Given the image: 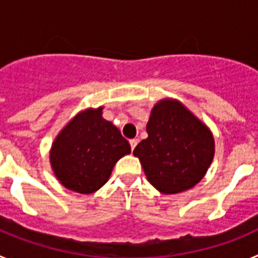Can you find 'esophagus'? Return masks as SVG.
I'll return each instance as SVG.
<instances>
[{
  "mask_svg": "<svg viewBox=\"0 0 258 258\" xmlns=\"http://www.w3.org/2000/svg\"><path fill=\"white\" fill-rule=\"evenodd\" d=\"M129 143H131L132 150H134V149H136L137 143H138V141H137V140H131V141H129Z\"/></svg>",
  "mask_w": 258,
  "mask_h": 258,
  "instance_id": "esophagus-1",
  "label": "esophagus"
}]
</instances>
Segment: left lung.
Listing matches in <instances>:
<instances>
[{
  "label": "left lung",
  "instance_id": "1",
  "mask_svg": "<svg viewBox=\"0 0 258 258\" xmlns=\"http://www.w3.org/2000/svg\"><path fill=\"white\" fill-rule=\"evenodd\" d=\"M149 137L133 154L150 183L163 194L182 192L203 179L214 156V140L206 124L175 99L154 106L146 126Z\"/></svg>",
  "mask_w": 258,
  "mask_h": 258
}]
</instances>
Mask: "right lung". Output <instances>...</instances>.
Listing matches in <instances>:
<instances>
[{"mask_svg":"<svg viewBox=\"0 0 258 258\" xmlns=\"http://www.w3.org/2000/svg\"><path fill=\"white\" fill-rule=\"evenodd\" d=\"M102 109L77 113L56 136L50 150L52 172L66 188L93 194L108 181L113 166L131 145L120 131L102 117Z\"/></svg>","mask_w":258,"mask_h":258,"instance_id":"obj_1","label":"right lung"}]
</instances>
